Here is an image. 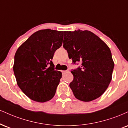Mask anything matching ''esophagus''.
Returning <instances> with one entry per match:
<instances>
[{
    "label": "esophagus",
    "instance_id": "34e87169",
    "mask_svg": "<svg viewBox=\"0 0 128 128\" xmlns=\"http://www.w3.org/2000/svg\"><path fill=\"white\" fill-rule=\"evenodd\" d=\"M69 70H64V71H62V73H66V72H68Z\"/></svg>",
    "mask_w": 128,
    "mask_h": 128
}]
</instances>
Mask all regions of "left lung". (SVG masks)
Instances as JSON below:
<instances>
[{
  "mask_svg": "<svg viewBox=\"0 0 128 128\" xmlns=\"http://www.w3.org/2000/svg\"><path fill=\"white\" fill-rule=\"evenodd\" d=\"M63 33V47L68 58L74 64H82L71 72L74 78L70 87L74 95L84 102L99 98L112 80L114 64L110 48L89 31L78 30Z\"/></svg>",
  "mask_w": 128,
  "mask_h": 128,
  "instance_id": "1",
  "label": "left lung"
}]
</instances>
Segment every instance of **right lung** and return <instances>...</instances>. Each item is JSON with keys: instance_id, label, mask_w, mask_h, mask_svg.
<instances>
[{"instance_id": "1", "label": "right lung", "mask_w": 128, "mask_h": 128, "mask_svg": "<svg viewBox=\"0 0 128 128\" xmlns=\"http://www.w3.org/2000/svg\"><path fill=\"white\" fill-rule=\"evenodd\" d=\"M63 32H35L16 50L13 70L17 84L29 98L44 102L55 95L62 73L55 70L54 54L62 44Z\"/></svg>"}]
</instances>
